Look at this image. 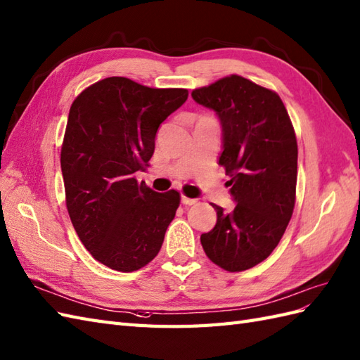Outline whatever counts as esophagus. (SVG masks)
Returning <instances> with one entry per match:
<instances>
[{
  "instance_id": "34e87169",
  "label": "esophagus",
  "mask_w": 360,
  "mask_h": 360,
  "mask_svg": "<svg viewBox=\"0 0 360 360\" xmlns=\"http://www.w3.org/2000/svg\"><path fill=\"white\" fill-rule=\"evenodd\" d=\"M181 200H182V204H186V205H193V204H196V202H198V199L188 198V196H184V195H182Z\"/></svg>"
}]
</instances>
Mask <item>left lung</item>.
Masks as SVG:
<instances>
[{
  "mask_svg": "<svg viewBox=\"0 0 360 360\" xmlns=\"http://www.w3.org/2000/svg\"><path fill=\"white\" fill-rule=\"evenodd\" d=\"M191 96L219 116V165L236 200L230 213L212 204L218 219L213 230L200 235V244L221 269L244 271L271 255L293 214L296 133L279 95L239 75L195 89Z\"/></svg>",
  "mask_w": 360,
  "mask_h": 360,
  "instance_id": "8db88e82",
  "label": "left lung"
}]
</instances>
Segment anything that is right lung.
<instances>
[{
	"label": "right lung",
	"instance_id": "right-lung-1",
	"mask_svg": "<svg viewBox=\"0 0 360 360\" xmlns=\"http://www.w3.org/2000/svg\"><path fill=\"white\" fill-rule=\"evenodd\" d=\"M187 89H152L110 77L75 98L61 147L65 205L98 262L130 273L153 261L181 202L139 182L160 124L187 101Z\"/></svg>",
	"mask_w": 360,
	"mask_h": 360
}]
</instances>
